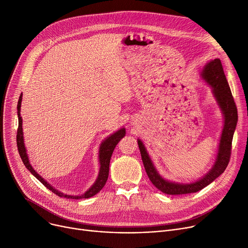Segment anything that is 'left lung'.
Wrapping results in <instances>:
<instances>
[{
	"label": "left lung",
	"mask_w": 248,
	"mask_h": 248,
	"mask_svg": "<svg viewBox=\"0 0 248 248\" xmlns=\"http://www.w3.org/2000/svg\"><path fill=\"white\" fill-rule=\"evenodd\" d=\"M200 77L211 87L212 93L223 114L222 133L220 136L214 164L209 171L202 178L192 183H178V182L169 181L160 175L150 158L145 145L138 139V145L147 175L155 188L168 195H183L202 190L222 174L229 163L232 139L236 128L238 115L220 59L216 58L206 63L200 72Z\"/></svg>",
	"instance_id": "obj_1"
}]
</instances>
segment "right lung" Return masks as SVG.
<instances>
[{
  "label": "right lung",
  "instance_id": "obj_1",
  "mask_svg": "<svg viewBox=\"0 0 248 248\" xmlns=\"http://www.w3.org/2000/svg\"><path fill=\"white\" fill-rule=\"evenodd\" d=\"M21 104H22V94L19 97V101H18V106H17V114H18V121H19V127L17 131V146H18V151L20 154V157L25 165V167L28 169V170L31 172V174L33 176H35L41 183L48 188L49 190H51L53 193H55L56 195H58L59 197H64V198H68V199H82V198H90L94 196L95 194H97L107 183V180L108 178V172H109V162H110V158L111 155L113 153V150L115 148V146L119 144V141L125 136V128L122 127L120 128L119 131L114 132L113 134H111L110 136H108L107 139H104L101 144L99 146V150H98V162H99V172H98V176L95 180L94 183L93 184L85 193L81 194V195H67V194H63L62 192H59L58 190H56L55 188L52 187L48 182H46L40 175H39L32 167V165L30 164L29 158H28V154H27V150H26L25 144H24V136H23V121H22V116H21Z\"/></svg>",
  "mask_w": 248,
  "mask_h": 248
}]
</instances>
